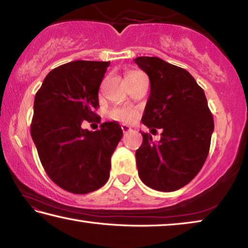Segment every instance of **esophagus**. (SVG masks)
I'll use <instances>...</instances> for the list:
<instances>
[{"label": "esophagus", "instance_id": "esophagus-1", "mask_svg": "<svg viewBox=\"0 0 248 248\" xmlns=\"http://www.w3.org/2000/svg\"><path fill=\"white\" fill-rule=\"evenodd\" d=\"M121 130H123V132H124V134L130 132V131H132V129L130 128L129 125H127V124H123V125H121Z\"/></svg>", "mask_w": 248, "mask_h": 248}]
</instances>
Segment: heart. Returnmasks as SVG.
Instances as JSON below:
<instances>
[{"instance_id": "b5f03b06", "label": "heart", "mask_w": 248, "mask_h": 248, "mask_svg": "<svg viewBox=\"0 0 248 248\" xmlns=\"http://www.w3.org/2000/svg\"><path fill=\"white\" fill-rule=\"evenodd\" d=\"M110 117L120 123H132L138 118V111L132 108H116L110 112Z\"/></svg>"}]
</instances>
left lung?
Returning a JSON list of instances; mask_svg holds the SVG:
<instances>
[{
    "label": "left lung",
    "instance_id": "obj_1",
    "mask_svg": "<svg viewBox=\"0 0 248 248\" xmlns=\"http://www.w3.org/2000/svg\"><path fill=\"white\" fill-rule=\"evenodd\" d=\"M134 62L151 83L142 123L163 130L156 143L141 132L143 142L136 152L139 177L152 189L175 191L203 166L215 129L213 117L203 90L188 71L156 57H139Z\"/></svg>",
    "mask_w": 248,
    "mask_h": 248
}]
</instances>
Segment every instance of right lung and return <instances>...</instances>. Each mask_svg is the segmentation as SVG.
<instances>
[{
  "instance_id": "right-lung-1",
  "label": "right lung",
  "mask_w": 248,
  "mask_h": 248,
  "mask_svg": "<svg viewBox=\"0 0 248 248\" xmlns=\"http://www.w3.org/2000/svg\"><path fill=\"white\" fill-rule=\"evenodd\" d=\"M110 62L78 60L50 71L33 102L31 133L46 173L59 187L84 195L104 186L123 130L110 121L96 131L98 90Z\"/></svg>"
}]
</instances>
